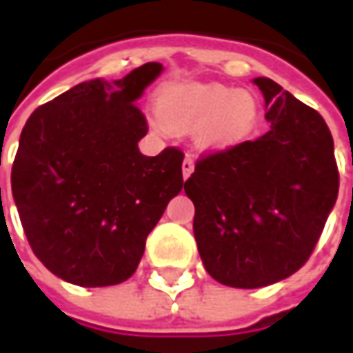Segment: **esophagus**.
I'll use <instances>...</instances> for the list:
<instances>
[{"mask_svg": "<svg viewBox=\"0 0 353 353\" xmlns=\"http://www.w3.org/2000/svg\"><path fill=\"white\" fill-rule=\"evenodd\" d=\"M181 170H183V179H189V176L192 174V170H194V162H192L191 157H185L183 164H181Z\"/></svg>", "mask_w": 353, "mask_h": 353, "instance_id": "obj_1", "label": "esophagus"}]
</instances>
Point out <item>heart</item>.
Wrapping results in <instances>:
<instances>
[{"instance_id": "1", "label": "heart", "mask_w": 353, "mask_h": 353, "mask_svg": "<svg viewBox=\"0 0 353 353\" xmlns=\"http://www.w3.org/2000/svg\"><path fill=\"white\" fill-rule=\"evenodd\" d=\"M157 105L168 126H199V141L212 151H225L244 141L259 117L252 92L225 85H174L162 90Z\"/></svg>"}]
</instances>
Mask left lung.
<instances>
[{
    "instance_id": "1",
    "label": "left lung",
    "mask_w": 353,
    "mask_h": 353,
    "mask_svg": "<svg viewBox=\"0 0 353 353\" xmlns=\"http://www.w3.org/2000/svg\"><path fill=\"white\" fill-rule=\"evenodd\" d=\"M270 130L196 162L185 181L208 274L257 289L308 261L339 194L331 132L318 111L268 77H255Z\"/></svg>"
}]
</instances>
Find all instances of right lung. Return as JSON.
I'll return each instance as SVG.
<instances>
[{
    "mask_svg": "<svg viewBox=\"0 0 353 353\" xmlns=\"http://www.w3.org/2000/svg\"><path fill=\"white\" fill-rule=\"evenodd\" d=\"M149 62L117 81L79 83L26 121L11 174L26 238L50 272L81 288L128 280L149 232L183 189V153H139L136 101L162 73Z\"/></svg>",
    "mask_w": 353,
    "mask_h": 353,
    "instance_id": "add662e5",
    "label": "right lung"
}]
</instances>
